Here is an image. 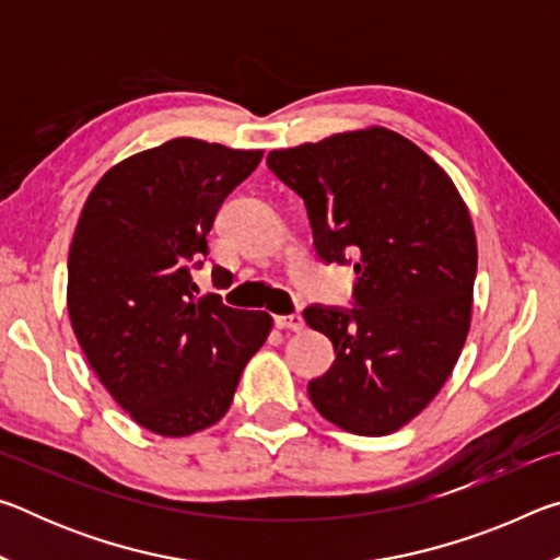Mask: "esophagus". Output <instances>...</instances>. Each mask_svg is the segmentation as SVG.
I'll list each match as a JSON object with an SVG mask.
<instances>
[{"instance_id": "1", "label": "esophagus", "mask_w": 560, "mask_h": 560, "mask_svg": "<svg viewBox=\"0 0 560 560\" xmlns=\"http://www.w3.org/2000/svg\"><path fill=\"white\" fill-rule=\"evenodd\" d=\"M277 326L281 330H303V316L299 314H291V316H277Z\"/></svg>"}]
</instances>
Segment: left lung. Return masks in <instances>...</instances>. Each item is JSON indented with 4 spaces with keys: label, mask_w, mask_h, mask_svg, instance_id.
I'll list each match as a JSON object with an SVG mask.
<instances>
[{
    "label": "left lung",
    "mask_w": 560,
    "mask_h": 560,
    "mask_svg": "<svg viewBox=\"0 0 560 560\" xmlns=\"http://www.w3.org/2000/svg\"><path fill=\"white\" fill-rule=\"evenodd\" d=\"M267 163L306 202L324 261L355 259V308L311 306L334 368L308 383L336 428L383 438L447 383L471 324L477 236L452 177L381 126L271 150Z\"/></svg>",
    "instance_id": "8db88e82"
}]
</instances>
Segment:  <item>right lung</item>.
<instances>
[{
	"instance_id": "right-lung-1",
	"label": "right lung",
	"mask_w": 560,
	"mask_h": 560,
	"mask_svg": "<svg viewBox=\"0 0 560 560\" xmlns=\"http://www.w3.org/2000/svg\"><path fill=\"white\" fill-rule=\"evenodd\" d=\"M261 155L173 138L113 165L75 224L66 287L73 334L113 400L163 438L220 422L271 334L267 311L230 308L217 293L197 299L189 273L224 197Z\"/></svg>"
}]
</instances>
